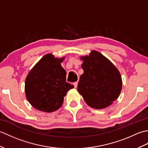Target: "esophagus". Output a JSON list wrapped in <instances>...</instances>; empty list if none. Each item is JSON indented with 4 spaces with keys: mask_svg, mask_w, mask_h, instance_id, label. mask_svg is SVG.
Segmentation results:
<instances>
[{
    "mask_svg": "<svg viewBox=\"0 0 148 148\" xmlns=\"http://www.w3.org/2000/svg\"><path fill=\"white\" fill-rule=\"evenodd\" d=\"M73 84H74V88H76L77 86V82H75V83H73Z\"/></svg>",
    "mask_w": 148,
    "mask_h": 148,
    "instance_id": "34e87169",
    "label": "esophagus"
}]
</instances>
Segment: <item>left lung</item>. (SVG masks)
<instances>
[{"instance_id": "1", "label": "left lung", "mask_w": 148, "mask_h": 148, "mask_svg": "<svg viewBox=\"0 0 148 148\" xmlns=\"http://www.w3.org/2000/svg\"><path fill=\"white\" fill-rule=\"evenodd\" d=\"M83 74L80 76L77 91L88 105L97 109L111 105L118 98L122 79L118 69L97 51L81 56Z\"/></svg>"}]
</instances>
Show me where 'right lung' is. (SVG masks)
I'll list each match as a JSON object with an SVG mask.
<instances>
[{
	"instance_id": "right-lung-1",
	"label": "right lung",
	"mask_w": 148,
	"mask_h": 148,
	"mask_svg": "<svg viewBox=\"0 0 148 148\" xmlns=\"http://www.w3.org/2000/svg\"><path fill=\"white\" fill-rule=\"evenodd\" d=\"M65 57L45 55L28 74L25 91L28 101L34 108L46 112L62 106L64 97L74 86L66 82V71L61 62Z\"/></svg>"
}]
</instances>
